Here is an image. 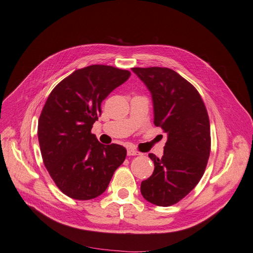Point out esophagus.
Returning <instances> with one entry per match:
<instances>
[{
  "mask_svg": "<svg viewBox=\"0 0 253 253\" xmlns=\"http://www.w3.org/2000/svg\"><path fill=\"white\" fill-rule=\"evenodd\" d=\"M127 155L128 156H136V155H140V153L135 151L134 149H128L127 150Z\"/></svg>",
  "mask_w": 253,
  "mask_h": 253,
  "instance_id": "obj_1",
  "label": "esophagus"
}]
</instances>
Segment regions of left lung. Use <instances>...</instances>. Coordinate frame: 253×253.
<instances>
[{"label": "left lung", "mask_w": 253, "mask_h": 253, "mask_svg": "<svg viewBox=\"0 0 253 253\" xmlns=\"http://www.w3.org/2000/svg\"><path fill=\"white\" fill-rule=\"evenodd\" d=\"M150 91L154 124L168 134L161 158L154 154L151 177L141 182L144 199L169 207L181 201L202 179L211 149L210 121L202 97L169 68H132Z\"/></svg>", "instance_id": "8db88e82"}]
</instances>
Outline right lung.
Segmentation results:
<instances>
[{
    "label": "right lung",
    "instance_id": "add662e5",
    "mask_svg": "<svg viewBox=\"0 0 253 253\" xmlns=\"http://www.w3.org/2000/svg\"><path fill=\"white\" fill-rule=\"evenodd\" d=\"M131 73L105 65L74 71L49 94L38 121L43 163L59 189L87 201L102 194L115 170L126 158V149L103 145L91 133L101 116V102Z\"/></svg>",
    "mask_w": 253,
    "mask_h": 253
}]
</instances>
